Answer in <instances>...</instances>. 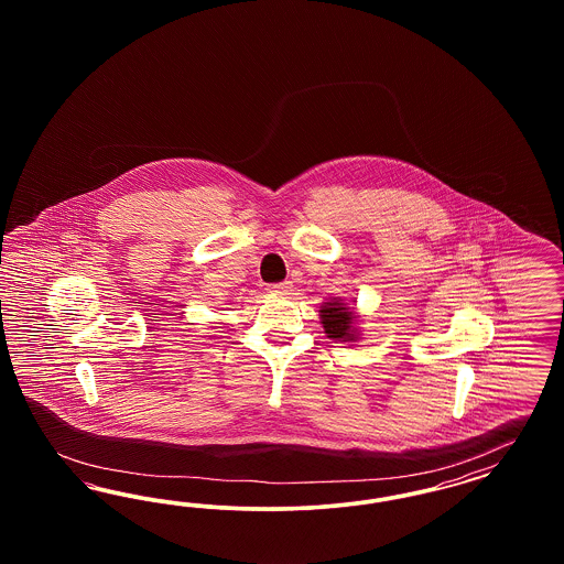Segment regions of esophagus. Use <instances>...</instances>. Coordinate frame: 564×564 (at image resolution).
<instances>
[{
  "label": "esophagus",
  "instance_id": "esophagus-1",
  "mask_svg": "<svg viewBox=\"0 0 564 564\" xmlns=\"http://www.w3.org/2000/svg\"><path fill=\"white\" fill-rule=\"evenodd\" d=\"M269 290L272 294H290L292 292V283L290 281H281V283L269 285Z\"/></svg>",
  "mask_w": 564,
  "mask_h": 564
}]
</instances>
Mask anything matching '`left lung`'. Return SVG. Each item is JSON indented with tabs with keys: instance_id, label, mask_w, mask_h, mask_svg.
<instances>
[{
	"instance_id": "obj_1",
	"label": "left lung",
	"mask_w": 564,
	"mask_h": 564,
	"mask_svg": "<svg viewBox=\"0 0 564 564\" xmlns=\"http://www.w3.org/2000/svg\"><path fill=\"white\" fill-rule=\"evenodd\" d=\"M352 313L347 308L345 302L334 300L325 302L322 306V323L325 334L336 340H352L355 338V327H352Z\"/></svg>"
}]
</instances>
